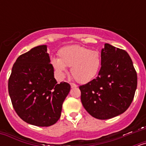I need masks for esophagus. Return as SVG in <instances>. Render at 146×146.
I'll return each instance as SVG.
<instances>
[{
    "label": "esophagus",
    "mask_w": 146,
    "mask_h": 146,
    "mask_svg": "<svg viewBox=\"0 0 146 146\" xmlns=\"http://www.w3.org/2000/svg\"><path fill=\"white\" fill-rule=\"evenodd\" d=\"M70 86L72 88H76L77 86V85H75L74 83H70Z\"/></svg>",
    "instance_id": "34e87169"
}]
</instances>
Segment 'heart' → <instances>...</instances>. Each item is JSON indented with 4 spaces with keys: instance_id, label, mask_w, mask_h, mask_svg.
Returning <instances> with one entry per match:
<instances>
[{
    "instance_id": "obj_1",
    "label": "heart",
    "mask_w": 146,
    "mask_h": 146,
    "mask_svg": "<svg viewBox=\"0 0 146 146\" xmlns=\"http://www.w3.org/2000/svg\"><path fill=\"white\" fill-rule=\"evenodd\" d=\"M58 58L51 60L54 69L64 74L66 67H71V74L76 81L86 83L92 80L99 74L102 66L100 52L80 45H71L60 49Z\"/></svg>"
}]
</instances>
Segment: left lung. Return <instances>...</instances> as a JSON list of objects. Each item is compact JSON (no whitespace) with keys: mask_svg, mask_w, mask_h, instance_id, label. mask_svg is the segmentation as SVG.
<instances>
[{"mask_svg":"<svg viewBox=\"0 0 146 146\" xmlns=\"http://www.w3.org/2000/svg\"><path fill=\"white\" fill-rule=\"evenodd\" d=\"M102 66L96 79L79 87L81 102L94 118L105 120L124 113L135 96L137 76L129 54L104 44Z\"/></svg>","mask_w":146,"mask_h":146,"instance_id":"1","label":"left lung"}]
</instances>
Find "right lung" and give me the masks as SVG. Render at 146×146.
Instances as JSON below:
<instances>
[{
	"label": "right lung",
	"mask_w": 146,
	"mask_h": 146,
	"mask_svg": "<svg viewBox=\"0 0 146 146\" xmlns=\"http://www.w3.org/2000/svg\"><path fill=\"white\" fill-rule=\"evenodd\" d=\"M66 82L54 78L47 46L40 45L20 55L8 82L13 108L22 120L37 126L55 124L70 91Z\"/></svg>",
	"instance_id": "right-lung-1"
}]
</instances>
